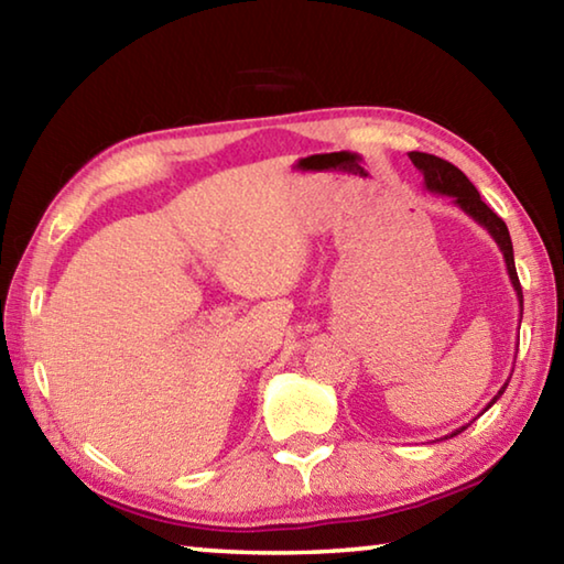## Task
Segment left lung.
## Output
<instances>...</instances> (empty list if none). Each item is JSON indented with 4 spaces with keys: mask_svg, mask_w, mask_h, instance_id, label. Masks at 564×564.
I'll return each instance as SVG.
<instances>
[{
    "mask_svg": "<svg viewBox=\"0 0 564 564\" xmlns=\"http://www.w3.org/2000/svg\"><path fill=\"white\" fill-rule=\"evenodd\" d=\"M410 161H413L415 169L423 174L425 178V188L431 191V194H441V196H453V202L463 208V212L473 218V221L480 224L485 231H488L495 243L500 246L502 251V259H505V265H508V275H510V283L514 293H518V301H520V321H522V285H520V279H518V271H514V256H512V241H510V231L508 226H505L502 218L492 212V208L482 202L480 194H477V188L473 186V181L467 178L460 169L453 166L451 161H445L441 156H433V154H423V151H410ZM510 383V380H508ZM508 383H505L498 395H495L488 408H492L495 403H498V398L505 393V388H508ZM485 408V410H488ZM467 425L457 427V431H453L451 435L445 437H455L457 433H463Z\"/></svg>",
    "mask_w": 564,
    "mask_h": 564,
    "instance_id": "8db88e82",
    "label": "left lung"
}]
</instances>
